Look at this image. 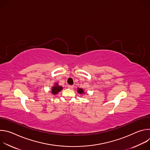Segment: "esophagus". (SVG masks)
<instances>
[{"label":"esophagus","mask_w":150,"mask_h":150,"mask_svg":"<svg viewBox=\"0 0 150 150\" xmlns=\"http://www.w3.org/2000/svg\"><path fill=\"white\" fill-rule=\"evenodd\" d=\"M68 88H69V89H73L74 86H73V85H68Z\"/></svg>","instance_id":"1"}]
</instances>
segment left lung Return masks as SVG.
<instances>
[{
  "label": "left lung",
  "instance_id": "1",
  "mask_svg": "<svg viewBox=\"0 0 150 150\" xmlns=\"http://www.w3.org/2000/svg\"><path fill=\"white\" fill-rule=\"evenodd\" d=\"M77 92L78 93H79L80 94H83V93H85V92L83 91V90L82 89V88H78V91H77Z\"/></svg>",
  "mask_w": 150,
  "mask_h": 150
}]
</instances>
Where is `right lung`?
Returning a JSON list of instances; mask_svg holds the SVG:
<instances>
[{"label": "right lung", "mask_w": 150, "mask_h": 150, "mask_svg": "<svg viewBox=\"0 0 150 150\" xmlns=\"http://www.w3.org/2000/svg\"><path fill=\"white\" fill-rule=\"evenodd\" d=\"M62 89H63V87L62 86H59L57 83H55L54 85L52 87V93L54 95H56L59 92H60Z\"/></svg>", "instance_id": "right-lung-1"}]
</instances>
